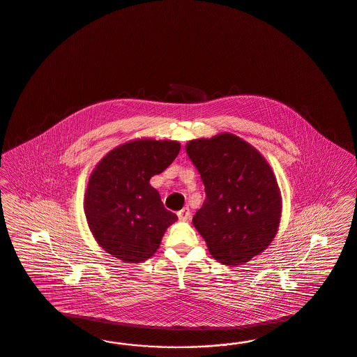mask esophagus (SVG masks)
I'll use <instances>...</instances> for the list:
<instances>
[{
  "instance_id": "esophagus-1",
  "label": "esophagus",
  "mask_w": 357,
  "mask_h": 357,
  "mask_svg": "<svg viewBox=\"0 0 357 357\" xmlns=\"http://www.w3.org/2000/svg\"><path fill=\"white\" fill-rule=\"evenodd\" d=\"M178 218H179V220H188L190 218H191V212H190V208L188 207H185V208L181 209V211H178Z\"/></svg>"
}]
</instances>
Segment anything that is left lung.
<instances>
[{
    "instance_id": "left-lung-1",
    "label": "left lung",
    "mask_w": 357,
    "mask_h": 357,
    "mask_svg": "<svg viewBox=\"0 0 357 357\" xmlns=\"http://www.w3.org/2000/svg\"><path fill=\"white\" fill-rule=\"evenodd\" d=\"M185 151L204 183L206 199L192 222L213 259L241 265L264 252L277 234L281 195L259 151L229 133L194 139Z\"/></svg>"
}]
</instances>
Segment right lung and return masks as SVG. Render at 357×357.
I'll list each match as a JSON object with an SVG mask.
<instances>
[{
  "label": "right lung",
  "instance_id": "right-lung-1",
  "mask_svg": "<svg viewBox=\"0 0 357 357\" xmlns=\"http://www.w3.org/2000/svg\"><path fill=\"white\" fill-rule=\"evenodd\" d=\"M179 150L175 141H132L113 149L92 172L84 200L86 222L98 245L113 257L150 259L178 219L149 182L172 165Z\"/></svg>",
  "mask_w": 357,
  "mask_h": 357
}]
</instances>
